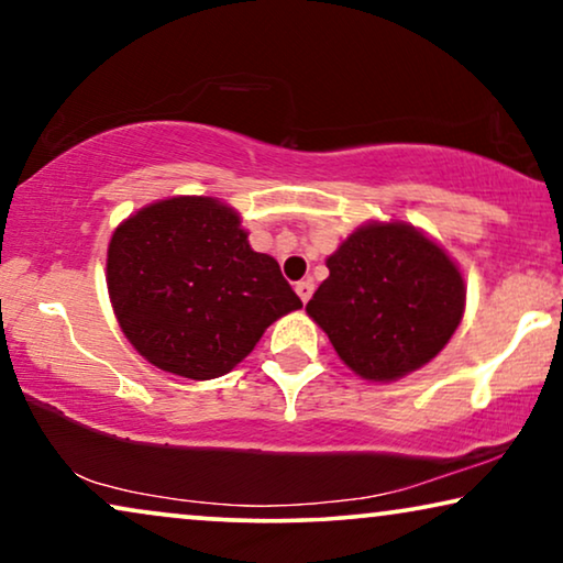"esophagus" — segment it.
<instances>
[{
    "instance_id": "1",
    "label": "esophagus",
    "mask_w": 563,
    "mask_h": 563,
    "mask_svg": "<svg viewBox=\"0 0 563 563\" xmlns=\"http://www.w3.org/2000/svg\"><path fill=\"white\" fill-rule=\"evenodd\" d=\"M295 291H297V295H299V299H302V302L307 305V302H310L312 291H314V284H312L310 279H302V282H297Z\"/></svg>"
}]
</instances>
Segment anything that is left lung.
Listing matches in <instances>:
<instances>
[{"label": "left lung", "mask_w": 563, "mask_h": 563, "mask_svg": "<svg viewBox=\"0 0 563 563\" xmlns=\"http://www.w3.org/2000/svg\"><path fill=\"white\" fill-rule=\"evenodd\" d=\"M307 314L368 382L418 372L456 333L466 287L441 245L407 222H368L328 256Z\"/></svg>", "instance_id": "left-lung-1"}]
</instances>
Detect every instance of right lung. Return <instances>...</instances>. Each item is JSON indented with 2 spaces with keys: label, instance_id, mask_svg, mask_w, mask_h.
Returning a JSON list of instances; mask_svg holds the SVG:
<instances>
[{
  "label": "right lung",
  "instance_id": "obj_1",
  "mask_svg": "<svg viewBox=\"0 0 563 563\" xmlns=\"http://www.w3.org/2000/svg\"><path fill=\"white\" fill-rule=\"evenodd\" d=\"M107 289L133 349L197 382L228 374L302 307L279 264L251 249L241 214L212 197L161 199L120 222Z\"/></svg>",
  "mask_w": 563,
  "mask_h": 563
}]
</instances>
